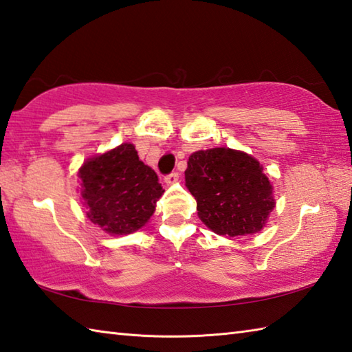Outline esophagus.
Returning <instances> with one entry per match:
<instances>
[{
    "label": "esophagus",
    "mask_w": 352,
    "mask_h": 352,
    "mask_svg": "<svg viewBox=\"0 0 352 352\" xmlns=\"http://www.w3.org/2000/svg\"><path fill=\"white\" fill-rule=\"evenodd\" d=\"M178 177H180V174L178 172H170V174H168L166 177H164V182H166L168 184H174L178 182Z\"/></svg>",
    "instance_id": "esophagus-1"
}]
</instances>
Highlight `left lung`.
<instances>
[{
	"label": "left lung",
	"mask_w": 352,
	"mask_h": 352,
	"mask_svg": "<svg viewBox=\"0 0 352 352\" xmlns=\"http://www.w3.org/2000/svg\"><path fill=\"white\" fill-rule=\"evenodd\" d=\"M184 175L199 219L221 236L257 233L275 207L263 168L245 153L230 148L197 151Z\"/></svg>",
	"instance_id": "8db88e82"
}]
</instances>
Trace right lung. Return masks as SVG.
I'll list each match as a JSON object with an SVG mask.
<instances>
[{"label":"right lung","instance_id":"obj_1","mask_svg":"<svg viewBox=\"0 0 352 352\" xmlns=\"http://www.w3.org/2000/svg\"><path fill=\"white\" fill-rule=\"evenodd\" d=\"M78 175L87 218L110 234H130L144 227L164 192L131 144L87 160Z\"/></svg>","mask_w":352,"mask_h":352}]
</instances>
